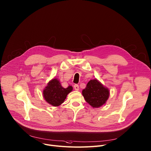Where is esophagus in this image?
Returning a JSON list of instances; mask_svg holds the SVG:
<instances>
[{"mask_svg":"<svg viewBox=\"0 0 151 151\" xmlns=\"http://www.w3.org/2000/svg\"><path fill=\"white\" fill-rule=\"evenodd\" d=\"M74 88H75V90L78 91V90H79V86L77 85V84H75V85L74 86Z\"/></svg>","mask_w":151,"mask_h":151,"instance_id":"1","label":"esophagus"}]
</instances>
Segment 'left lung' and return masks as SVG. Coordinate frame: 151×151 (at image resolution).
I'll list each match as a JSON object with an SVG mask.
<instances>
[{"mask_svg": "<svg viewBox=\"0 0 151 151\" xmlns=\"http://www.w3.org/2000/svg\"><path fill=\"white\" fill-rule=\"evenodd\" d=\"M82 93L86 101L93 108H99L105 104L109 96L108 88L96 79L90 80Z\"/></svg>", "mask_w": 151, "mask_h": 151, "instance_id": "left-lung-1", "label": "left lung"}]
</instances>
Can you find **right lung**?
Instances as JSON below:
<instances>
[{"instance_id": "add662e5", "label": "right lung", "mask_w": 151, "mask_h": 151, "mask_svg": "<svg viewBox=\"0 0 151 151\" xmlns=\"http://www.w3.org/2000/svg\"><path fill=\"white\" fill-rule=\"evenodd\" d=\"M73 90L70 86L67 88L62 87L60 81L54 78L47 83L43 91V97L45 101L53 106H58L64 102L67 94Z\"/></svg>"}]
</instances>
